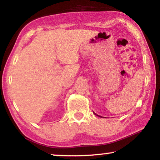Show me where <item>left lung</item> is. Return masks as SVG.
<instances>
[{"mask_svg": "<svg viewBox=\"0 0 160 160\" xmlns=\"http://www.w3.org/2000/svg\"><path fill=\"white\" fill-rule=\"evenodd\" d=\"M94 113V114H95V115H97V116H99V117H102V116H99V115H97V114H96V113Z\"/></svg>", "mask_w": 160, "mask_h": 160, "instance_id": "8db88e82", "label": "left lung"}]
</instances>
